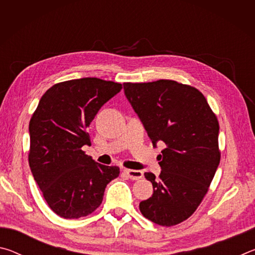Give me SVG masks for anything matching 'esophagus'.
Listing matches in <instances>:
<instances>
[{"mask_svg":"<svg viewBox=\"0 0 255 255\" xmlns=\"http://www.w3.org/2000/svg\"><path fill=\"white\" fill-rule=\"evenodd\" d=\"M124 172L131 180H139L143 178V172L139 170H124Z\"/></svg>","mask_w":255,"mask_h":255,"instance_id":"obj_1","label":"esophagus"}]
</instances>
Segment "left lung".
<instances>
[{"label":"left lung","mask_w":255,"mask_h":255,"mask_svg":"<svg viewBox=\"0 0 255 255\" xmlns=\"http://www.w3.org/2000/svg\"><path fill=\"white\" fill-rule=\"evenodd\" d=\"M124 90L154 147L165 144L158 179L145 173L154 191L140 213L157 225H178L195 213L219 165L217 117L199 90L176 81L124 83Z\"/></svg>","instance_id":"obj_1"}]
</instances>
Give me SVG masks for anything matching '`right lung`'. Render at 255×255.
Listing matches in <instances>:
<instances>
[{"label":"right lung","mask_w":255,"mask_h":255,"mask_svg":"<svg viewBox=\"0 0 255 255\" xmlns=\"http://www.w3.org/2000/svg\"><path fill=\"white\" fill-rule=\"evenodd\" d=\"M123 85L97 77L60 82L41 97L29 124V165L50 209L66 219L93 213L118 166L94 162L88 127Z\"/></svg>","instance_id":"1"}]
</instances>
